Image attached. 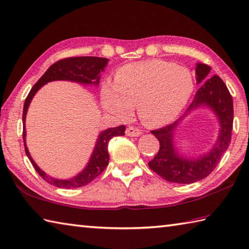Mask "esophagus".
<instances>
[{"label": "esophagus", "instance_id": "obj_1", "mask_svg": "<svg viewBox=\"0 0 249 249\" xmlns=\"http://www.w3.org/2000/svg\"><path fill=\"white\" fill-rule=\"evenodd\" d=\"M125 134L130 137H138L142 135V130L138 128H135V127H133V126H129V127L126 128Z\"/></svg>", "mask_w": 249, "mask_h": 249}]
</instances>
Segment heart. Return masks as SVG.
<instances>
[{"mask_svg":"<svg viewBox=\"0 0 249 249\" xmlns=\"http://www.w3.org/2000/svg\"><path fill=\"white\" fill-rule=\"evenodd\" d=\"M194 91L189 71L161 60H149L122 66L113 84L101 90L103 109L125 120L134 106L143 124L161 126L174 120L187 105Z\"/></svg>","mask_w":249,"mask_h":249,"instance_id":"b5f03b06","label":"heart"}]
</instances>
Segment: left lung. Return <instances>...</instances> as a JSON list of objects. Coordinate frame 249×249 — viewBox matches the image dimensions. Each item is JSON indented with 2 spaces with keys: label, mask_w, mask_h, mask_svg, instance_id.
I'll return each mask as SVG.
<instances>
[{
  "label": "left lung",
  "mask_w": 249,
  "mask_h": 249,
  "mask_svg": "<svg viewBox=\"0 0 249 249\" xmlns=\"http://www.w3.org/2000/svg\"><path fill=\"white\" fill-rule=\"evenodd\" d=\"M210 71L209 65L197 63L195 67L196 80L197 84H201V86L197 90L192 105L184 115L173 124L151 132L159 140L160 149L157 156L149 162V166L168 182L192 184L207 178L214 170L231 142L234 116L233 99L228 87L218 75L207 78ZM201 107L210 109L218 121V139L207 154L188 157L180 153L176 146L175 132L185 117Z\"/></svg>",
  "instance_id": "8db88e82"
}]
</instances>
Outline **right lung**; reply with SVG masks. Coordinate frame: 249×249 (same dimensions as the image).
Listing matches in <instances>:
<instances>
[{
  "label": "right lung",
  "mask_w": 249,
  "mask_h": 249,
  "mask_svg": "<svg viewBox=\"0 0 249 249\" xmlns=\"http://www.w3.org/2000/svg\"><path fill=\"white\" fill-rule=\"evenodd\" d=\"M109 58L106 57H97V56H78V57H69L54 63L48 69V71L42 75L36 85L31 88L30 92L27 96L24 105V111H22V125H24V130H22V138H24V146L26 155L28 157L34 168L38 172V174L41 178L53 186L60 188H77L85 186L93 180L97 176L100 175L107 165L109 164V152H107V144L111 138L115 136H123L125 132V126H117V127H111L98 135L96 144L92 150L91 156L89 158L87 165L85 166L84 170H81L78 174L71 178L61 179L53 178V176L48 175L46 172L39 168L38 164L34 161L30 156V152L27 148L26 143V115L30 102L33 100L35 94L38 92V90L43 87L44 85L50 83V81L55 80H67L73 81V83H78L80 85H94L99 86L100 83L101 73L105 71V69L107 66Z\"/></svg>",
  "instance_id": "1"
}]
</instances>
